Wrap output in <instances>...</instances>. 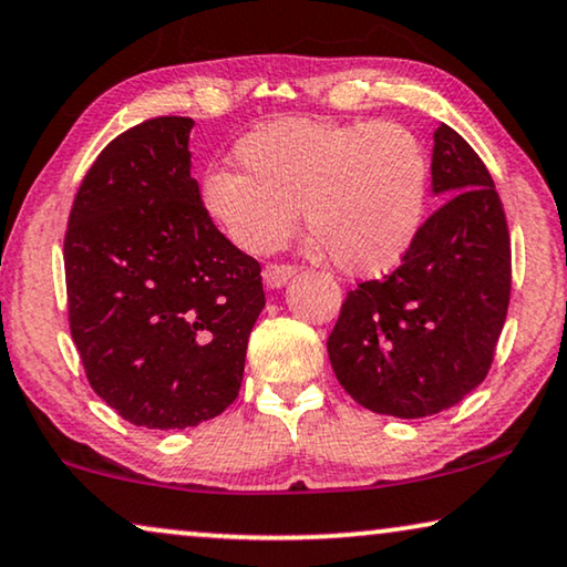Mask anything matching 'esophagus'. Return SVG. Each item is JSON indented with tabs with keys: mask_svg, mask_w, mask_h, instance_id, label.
<instances>
[{
	"mask_svg": "<svg viewBox=\"0 0 567 567\" xmlns=\"http://www.w3.org/2000/svg\"><path fill=\"white\" fill-rule=\"evenodd\" d=\"M293 274H297V268L289 264H268L264 268V281L268 286H274V289H281V286L289 281Z\"/></svg>",
	"mask_w": 567,
	"mask_h": 567,
	"instance_id": "obj_1",
	"label": "esophagus"
}]
</instances>
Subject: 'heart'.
<instances>
[{"instance_id":"b5f03b06","label":"heart","mask_w":567,"mask_h":567,"mask_svg":"<svg viewBox=\"0 0 567 567\" xmlns=\"http://www.w3.org/2000/svg\"><path fill=\"white\" fill-rule=\"evenodd\" d=\"M240 168L212 166L202 204L229 240L268 252L303 223L334 268L381 276L422 233L430 158L399 122L278 117L235 145Z\"/></svg>"}]
</instances>
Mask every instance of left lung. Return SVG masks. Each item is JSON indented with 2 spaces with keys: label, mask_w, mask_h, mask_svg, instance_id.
Masks as SVG:
<instances>
[{
  "label": "left lung",
  "mask_w": 567,
  "mask_h": 567,
  "mask_svg": "<svg viewBox=\"0 0 567 567\" xmlns=\"http://www.w3.org/2000/svg\"><path fill=\"white\" fill-rule=\"evenodd\" d=\"M432 188L447 202L381 281L348 291L327 338L360 406L420 420L455 406L494 363L512 297V240L486 163L453 127L434 130Z\"/></svg>",
  "instance_id": "obj_1"
}]
</instances>
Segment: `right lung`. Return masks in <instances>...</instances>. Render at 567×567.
<instances>
[{
  "mask_svg": "<svg viewBox=\"0 0 567 567\" xmlns=\"http://www.w3.org/2000/svg\"><path fill=\"white\" fill-rule=\"evenodd\" d=\"M192 117H155L96 155L63 240L69 327L122 420L184 430L237 399L260 264L212 223L192 178Z\"/></svg>",
  "mask_w": 567,
  "mask_h": 567,
  "instance_id": "obj_1",
  "label": "right lung"
}]
</instances>
